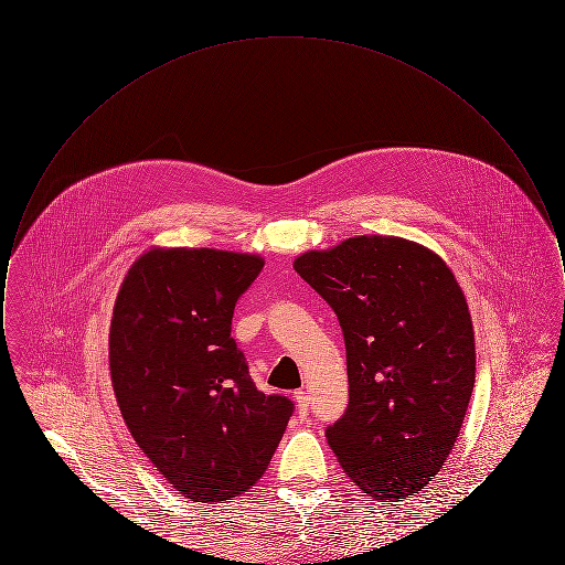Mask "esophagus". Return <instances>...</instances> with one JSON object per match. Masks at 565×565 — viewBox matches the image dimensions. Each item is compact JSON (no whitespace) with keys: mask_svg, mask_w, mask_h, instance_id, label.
I'll return each instance as SVG.
<instances>
[{"mask_svg":"<svg viewBox=\"0 0 565 565\" xmlns=\"http://www.w3.org/2000/svg\"><path fill=\"white\" fill-rule=\"evenodd\" d=\"M295 403L298 415H300V417H307V413H309V398H307V394H305L302 390L295 392Z\"/></svg>","mask_w":565,"mask_h":565,"instance_id":"obj_1","label":"esophagus"}]
</instances>
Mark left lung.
I'll list each match as a JSON object with an SVG mask.
<instances>
[{
    "mask_svg": "<svg viewBox=\"0 0 565 565\" xmlns=\"http://www.w3.org/2000/svg\"><path fill=\"white\" fill-rule=\"evenodd\" d=\"M295 270L337 313L350 404L326 438L376 500L422 491L456 445L475 387V330L445 260L403 237L362 235L298 256Z\"/></svg>",
    "mask_w": 565,
    "mask_h": 565,
    "instance_id": "8db88e82",
    "label": "left lung"
}]
</instances>
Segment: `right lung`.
I'll list each match as a JSON object with an SVG mask.
<instances>
[{
  "label": "right lung",
  "instance_id": "obj_1",
  "mask_svg": "<svg viewBox=\"0 0 565 565\" xmlns=\"http://www.w3.org/2000/svg\"><path fill=\"white\" fill-rule=\"evenodd\" d=\"M265 260L152 247L127 273L109 326V373L139 449L192 502L242 495L265 475L295 404L256 390L231 323Z\"/></svg>",
  "mask_w": 565,
  "mask_h": 565
}]
</instances>
